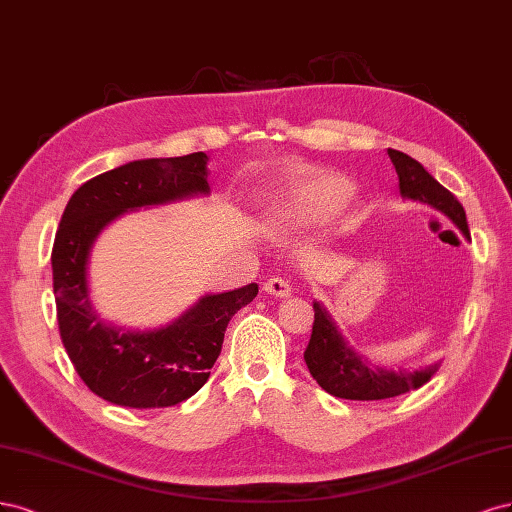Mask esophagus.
Instances as JSON below:
<instances>
[{"label":"esophagus","instance_id":"1","mask_svg":"<svg viewBox=\"0 0 512 512\" xmlns=\"http://www.w3.org/2000/svg\"><path fill=\"white\" fill-rule=\"evenodd\" d=\"M263 291L274 295V298H287V295H291V285L283 276H272L263 283Z\"/></svg>","mask_w":512,"mask_h":512}]
</instances>
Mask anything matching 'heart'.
<instances>
[{
	"instance_id": "1",
	"label": "heart",
	"mask_w": 512,
	"mask_h": 512,
	"mask_svg": "<svg viewBox=\"0 0 512 512\" xmlns=\"http://www.w3.org/2000/svg\"><path fill=\"white\" fill-rule=\"evenodd\" d=\"M351 200V183L338 174L315 172L295 178L266 210V225L274 234L302 232L338 214Z\"/></svg>"
}]
</instances>
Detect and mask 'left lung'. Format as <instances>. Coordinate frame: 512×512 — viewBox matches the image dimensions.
I'll use <instances>...</instances> for the list:
<instances>
[{"instance_id": "obj_1", "label": "left lung", "mask_w": 512, "mask_h": 512, "mask_svg": "<svg viewBox=\"0 0 512 512\" xmlns=\"http://www.w3.org/2000/svg\"><path fill=\"white\" fill-rule=\"evenodd\" d=\"M387 155L395 166V172H398L402 197L434 206L442 214H447L461 229V234L470 238L466 212L464 206L457 202V197L449 189H444L417 159L408 157L402 151H393V148H387ZM312 308H315V323H312V334L304 351V359L312 378L336 398L361 402L395 398V395L419 389L438 370V364L415 372L372 368L366 357L357 355L346 344L338 325L329 317L327 308L319 302H312Z\"/></svg>"}]
</instances>
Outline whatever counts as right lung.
Wrapping results in <instances>:
<instances>
[{"instance_id":"add662e5","label":"right lung","mask_w":512,"mask_h":512,"mask_svg":"<svg viewBox=\"0 0 512 512\" xmlns=\"http://www.w3.org/2000/svg\"><path fill=\"white\" fill-rule=\"evenodd\" d=\"M208 191L206 153L140 159L87 180L63 210L51 255L59 334L78 376L110 404L166 408L191 398L208 381L227 323L255 300V283L204 295L153 332L114 327L93 308L87 263L102 229L127 210Z\"/></svg>"}]
</instances>
